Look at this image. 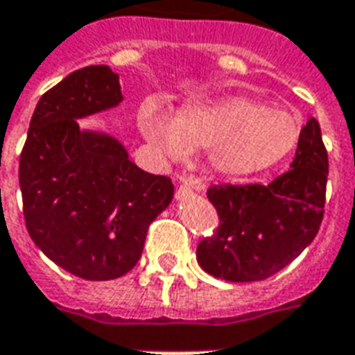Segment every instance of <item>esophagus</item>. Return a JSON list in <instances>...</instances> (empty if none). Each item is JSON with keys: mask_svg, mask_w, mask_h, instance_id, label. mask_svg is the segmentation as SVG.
I'll return each mask as SVG.
<instances>
[{"mask_svg": "<svg viewBox=\"0 0 355 355\" xmlns=\"http://www.w3.org/2000/svg\"><path fill=\"white\" fill-rule=\"evenodd\" d=\"M186 190H196V191H205V184L199 180V178L196 177H190V178H186L184 182L180 184V188H178V196L180 193H184Z\"/></svg>", "mask_w": 355, "mask_h": 355, "instance_id": "obj_1", "label": "esophagus"}]
</instances>
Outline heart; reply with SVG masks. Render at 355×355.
I'll list each match as a JSON object with an SVG mask.
<instances>
[{"mask_svg":"<svg viewBox=\"0 0 355 355\" xmlns=\"http://www.w3.org/2000/svg\"><path fill=\"white\" fill-rule=\"evenodd\" d=\"M139 124L144 135L171 156L209 148L212 169L227 177L272 169L301 141V122L295 114L246 96L188 103L173 120L148 105Z\"/></svg>","mask_w":355,"mask_h":355,"instance_id":"1","label":"heart"}]
</instances>
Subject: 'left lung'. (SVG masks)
Instances as JSON below:
<instances>
[{
  "mask_svg": "<svg viewBox=\"0 0 355 355\" xmlns=\"http://www.w3.org/2000/svg\"><path fill=\"white\" fill-rule=\"evenodd\" d=\"M327 175L322 130L309 118L290 171L269 184L209 186L218 227L198 244L199 265L230 282H258L282 271L322 225Z\"/></svg>",
  "mask_w": 355,
  "mask_h": 355,
  "instance_id": "1",
  "label": "left lung"
}]
</instances>
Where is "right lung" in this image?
Here are the masks:
<instances>
[{
  "mask_svg": "<svg viewBox=\"0 0 355 355\" xmlns=\"http://www.w3.org/2000/svg\"><path fill=\"white\" fill-rule=\"evenodd\" d=\"M122 101L118 75L88 65L44 92L18 165L26 227L46 258L84 280L130 272L173 182L130 162L116 139L80 131L77 118Z\"/></svg>",
  "mask_w": 355,
  "mask_h": 355,
  "instance_id": "add662e5",
  "label": "right lung"
}]
</instances>
